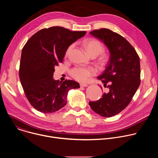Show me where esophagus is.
<instances>
[{
    "label": "esophagus",
    "mask_w": 158,
    "mask_h": 158,
    "mask_svg": "<svg viewBox=\"0 0 158 158\" xmlns=\"http://www.w3.org/2000/svg\"><path fill=\"white\" fill-rule=\"evenodd\" d=\"M88 85L87 84H80V86L81 87H87Z\"/></svg>",
    "instance_id": "1"
}]
</instances>
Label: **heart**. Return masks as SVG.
<instances>
[{"label": "heart", "instance_id": "b5f03b06", "mask_svg": "<svg viewBox=\"0 0 158 158\" xmlns=\"http://www.w3.org/2000/svg\"><path fill=\"white\" fill-rule=\"evenodd\" d=\"M74 44L71 45L65 51V56H68L74 48ZM84 47L89 56L92 57H96L102 54L104 51L103 44L97 39H90L84 42ZM99 61L103 63L106 61V57H102ZM98 70L93 67L76 66L71 70V76L81 82H87L92 77L96 76Z\"/></svg>", "mask_w": 158, "mask_h": 158}]
</instances>
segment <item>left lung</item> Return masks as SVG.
<instances>
[{"instance_id":"8db88e82","label":"left lung","mask_w":158,"mask_h":158,"mask_svg":"<svg viewBox=\"0 0 158 158\" xmlns=\"http://www.w3.org/2000/svg\"><path fill=\"white\" fill-rule=\"evenodd\" d=\"M90 34L104 43L110 52V59L104 73L98 77L109 92L89 104L97 114L109 118L129 105L140 85L139 57L131 44L116 32L102 28Z\"/></svg>"}]
</instances>
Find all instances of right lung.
Listing matches in <instances>:
<instances>
[{
  "label": "right lung",
  "instance_id": "add662e5",
  "mask_svg": "<svg viewBox=\"0 0 158 158\" xmlns=\"http://www.w3.org/2000/svg\"><path fill=\"white\" fill-rule=\"evenodd\" d=\"M85 33L54 26L39 31L24 45L19 78L27 99L37 110L43 113L58 110L65 106L69 90L80 87L73 80L54 81L53 74L67 48Z\"/></svg>",
  "mask_w": 158,
  "mask_h": 158
}]
</instances>
